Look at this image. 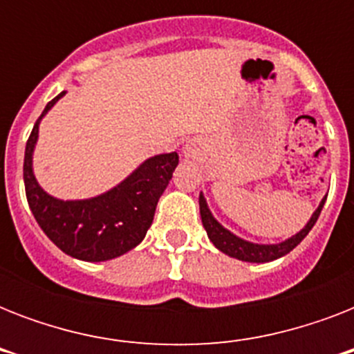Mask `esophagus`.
Returning a JSON list of instances; mask_svg holds the SVG:
<instances>
[{
	"label": "esophagus",
	"instance_id": "34e87169",
	"mask_svg": "<svg viewBox=\"0 0 354 354\" xmlns=\"http://www.w3.org/2000/svg\"><path fill=\"white\" fill-rule=\"evenodd\" d=\"M183 156L187 160H193V158H198L200 156V147L196 143H187L183 147Z\"/></svg>",
	"mask_w": 354,
	"mask_h": 354
}]
</instances>
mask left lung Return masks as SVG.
Wrapping results in <instances>:
<instances>
[{
	"instance_id": "left-lung-1",
	"label": "left lung",
	"mask_w": 354,
	"mask_h": 354,
	"mask_svg": "<svg viewBox=\"0 0 354 354\" xmlns=\"http://www.w3.org/2000/svg\"><path fill=\"white\" fill-rule=\"evenodd\" d=\"M327 196H325L322 202H319L318 209L314 211L310 221L305 224L301 232H297L296 235H292L290 239H286L283 242H277V244H257V242H250L241 239L239 235L232 233L230 230L222 226L221 222L216 221L213 213H211L209 205L205 202L204 193H200L198 204H200V216H202V224H204L205 232L209 241L215 244L216 250H221L222 253H226L230 257H235L239 261H246V263H270V261H275V259L283 257L286 253H290L294 248L299 244V242L308 235V232L313 230L316 221H318L319 213L324 209V204Z\"/></svg>"
}]
</instances>
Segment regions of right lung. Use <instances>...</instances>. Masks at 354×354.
I'll use <instances>...</instances> for the list:
<instances>
[{
	"label": "right lung",
	"mask_w": 354,
	"mask_h": 354,
	"mask_svg": "<svg viewBox=\"0 0 354 354\" xmlns=\"http://www.w3.org/2000/svg\"><path fill=\"white\" fill-rule=\"evenodd\" d=\"M64 95L66 91L47 104L25 145L24 182L27 202L41 232L64 253L88 263L121 257L138 246L149 232L158 200L178 165V154L152 156L115 187L91 198H55L36 180L32 154L40 121Z\"/></svg>",
	"instance_id": "add662e5"
}]
</instances>
